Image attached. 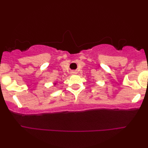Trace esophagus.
<instances>
[{
  "label": "esophagus",
  "mask_w": 148,
  "mask_h": 148,
  "mask_svg": "<svg viewBox=\"0 0 148 148\" xmlns=\"http://www.w3.org/2000/svg\"><path fill=\"white\" fill-rule=\"evenodd\" d=\"M75 73L76 72H75V71H72L71 72V74H75Z\"/></svg>",
  "instance_id": "esophagus-1"
}]
</instances>
